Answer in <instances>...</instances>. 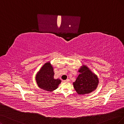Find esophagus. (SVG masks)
<instances>
[{
	"label": "esophagus",
	"instance_id": "1",
	"mask_svg": "<svg viewBox=\"0 0 124 124\" xmlns=\"http://www.w3.org/2000/svg\"><path fill=\"white\" fill-rule=\"evenodd\" d=\"M70 82V79H67L66 80L64 81V82Z\"/></svg>",
	"mask_w": 124,
	"mask_h": 124
}]
</instances>
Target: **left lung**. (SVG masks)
<instances>
[{
  "instance_id": "1",
  "label": "left lung",
  "mask_w": 124,
  "mask_h": 124,
  "mask_svg": "<svg viewBox=\"0 0 124 124\" xmlns=\"http://www.w3.org/2000/svg\"><path fill=\"white\" fill-rule=\"evenodd\" d=\"M79 75L73 83L76 92L80 95L89 94L97 88L99 80L97 75L84 64L78 70Z\"/></svg>"
}]
</instances>
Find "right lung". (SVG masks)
<instances>
[{"instance_id":"right-lung-1","label":"right lung","mask_w":124,"mask_h":124,"mask_svg":"<svg viewBox=\"0 0 124 124\" xmlns=\"http://www.w3.org/2000/svg\"><path fill=\"white\" fill-rule=\"evenodd\" d=\"M54 68L50 62L45 63L35 76L36 82L39 87L50 92L57 89L61 80L59 79H54Z\"/></svg>"}]
</instances>
